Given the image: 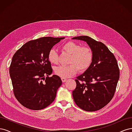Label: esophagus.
<instances>
[{
	"label": "esophagus",
	"mask_w": 132,
	"mask_h": 132,
	"mask_svg": "<svg viewBox=\"0 0 132 132\" xmlns=\"http://www.w3.org/2000/svg\"><path fill=\"white\" fill-rule=\"evenodd\" d=\"M61 79H62V81L63 82H65L67 81V80L66 78H62Z\"/></svg>",
	"instance_id": "1"
}]
</instances>
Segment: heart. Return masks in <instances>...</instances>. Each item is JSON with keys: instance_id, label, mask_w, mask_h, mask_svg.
Here are the masks:
<instances>
[{"instance_id": "heart-1", "label": "heart", "mask_w": 132, "mask_h": 132, "mask_svg": "<svg viewBox=\"0 0 132 132\" xmlns=\"http://www.w3.org/2000/svg\"><path fill=\"white\" fill-rule=\"evenodd\" d=\"M62 49L70 54L68 65H61L55 68L54 71L59 77L64 78H69L74 75L79 69L81 71L86 70L93 61V54L88 47H81L80 45L73 41L65 43ZM48 59L50 63H58V56L57 51L54 48L50 50L48 53Z\"/></svg>"}]
</instances>
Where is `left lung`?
I'll return each instance as SVG.
<instances>
[{
	"label": "left lung",
	"instance_id": "left-lung-1",
	"mask_svg": "<svg viewBox=\"0 0 132 132\" xmlns=\"http://www.w3.org/2000/svg\"><path fill=\"white\" fill-rule=\"evenodd\" d=\"M73 39L85 41L93 52L90 66L75 79L74 101L81 109L89 112L100 110L113 98L119 78L117 60L104 44L87 36Z\"/></svg>",
	"mask_w": 132,
	"mask_h": 132
}]
</instances>
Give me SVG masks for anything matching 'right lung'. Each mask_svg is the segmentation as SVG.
Masks as SVG:
<instances>
[{
    "instance_id": "obj_1",
    "label": "right lung",
    "mask_w": 132,
    "mask_h": 132,
    "mask_svg": "<svg viewBox=\"0 0 132 132\" xmlns=\"http://www.w3.org/2000/svg\"><path fill=\"white\" fill-rule=\"evenodd\" d=\"M64 37H44L27 42L13 55L9 73L15 96L27 109L40 110L56 96L62 80L52 73L48 53Z\"/></svg>"
}]
</instances>
